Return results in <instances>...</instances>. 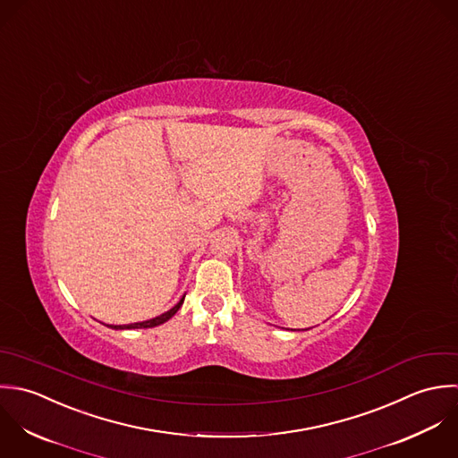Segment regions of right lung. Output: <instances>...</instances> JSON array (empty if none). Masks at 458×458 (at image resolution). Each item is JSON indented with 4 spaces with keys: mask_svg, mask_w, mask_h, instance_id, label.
Returning a JSON list of instances; mask_svg holds the SVG:
<instances>
[{
    "mask_svg": "<svg viewBox=\"0 0 458 458\" xmlns=\"http://www.w3.org/2000/svg\"><path fill=\"white\" fill-rule=\"evenodd\" d=\"M182 302H184V297H182L177 304L174 305L172 309H168L166 312L156 316L153 319H146V321H139V323H130V325H108V327H110V328H115V330H124V328H151V327L161 325V323H165L166 319H170V318L179 310V307L182 305Z\"/></svg>",
    "mask_w": 458,
    "mask_h": 458,
    "instance_id": "obj_1",
    "label": "right lung"
}]
</instances>
